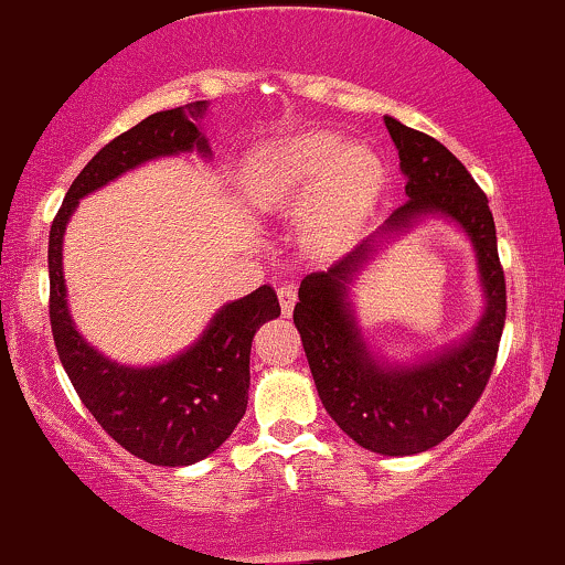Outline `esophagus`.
I'll list each match as a JSON object with an SVG mask.
<instances>
[{"label":"esophagus","instance_id":"1","mask_svg":"<svg viewBox=\"0 0 565 565\" xmlns=\"http://www.w3.org/2000/svg\"><path fill=\"white\" fill-rule=\"evenodd\" d=\"M296 296H298L296 285L285 282V285H280V288H277V298H280L282 315H290V311H294V307H296Z\"/></svg>","mask_w":565,"mask_h":565}]
</instances>
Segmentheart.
Here are the masks:
<instances>
[{"instance_id":"1","label":"heart","mask_w":565,"mask_h":565,"mask_svg":"<svg viewBox=\"0 0 565 565\" xmlns=\"http://www.w3.org/2000/svg\"><path fill=\"white\" fill-rule=\"evenodd\" d=\"M383 166L367 148L328 129L277 139L248 163L256 203L298 209L311 203V241L324 254L349 248L377 201Z\"/></svg>"}]
</instances>
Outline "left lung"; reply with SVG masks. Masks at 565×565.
Here are the masks:
<instances>
[{
	"label": "left lung",
	"instance_id": "8db88e82",
	"mask_svg": "<svg viewBox=\"0 0 565 565\" xmlns=\"http://www.w3.org/2000/svg\"><path fill=\"white\" fill-rule=\"evenodd\" d=\"M383 121L399 150L409 201L388 216L381 232L362 241L328 271L303 277L294 322L317 394L338 428L370 452L396 457L436 447L470 415L494 370L508 296L494 216L476 179L439 139L391 116ZM423 215H447L469 232L480 258L488 309L462 344L420 365L391 369L363 343L348 303V285L381 236L412 226Z\"/></svg>",
	"mask_w": 565,
	"mask_h": 565
}]
</instances>
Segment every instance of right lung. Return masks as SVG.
<instances>
[{
	"instance_id": "obj_1",
	"label": "right lung",
	"mask_w": 565,
	"mask_h": 565,
	"mask_svg": "<svg viewBox=\"0 0 565 565\" xmlns=\"http://www.w3.org/2000/svg\"><path fill=\"white\" fill-rule=\"evenodd\" d=\"M209 103L152 113L110 139L73 179L50 230V324L57 356L95 420L126 452L150 466H192L216 452L248 407L250 341L258 324L280 317L269 285L237 298L214 315L205 333L174 360L156 367H126L97 354L68 315L63 280V235L78 201L110 179L161 156L198 150L209 156L201 118Z\"/></svg>"
}]
</instances>
